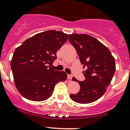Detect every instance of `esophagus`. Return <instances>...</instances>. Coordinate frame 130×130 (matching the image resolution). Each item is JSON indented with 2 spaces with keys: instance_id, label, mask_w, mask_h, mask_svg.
I'll return each mask as SVG.
<instances>
[{
  "instance_id": "esophagus-1",
  "label": "esophagus",
  "mask_w": 130,
  "mask_h": 130,
  "mask_svg": "<svg viewBox=\"0 0 130 130\" xmlns=\"http://www.w3.org/2000/svg\"><path fill=\"white\" fill-rule=\"evenodd\" d=\"M72 75H70V74L68 75V80H71V79H72Z\"/></svg>"
}]
</instances>
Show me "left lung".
I'll use <instances>...</instances> for the list:
<instances>
[{"instance_id":"8db88e82","label":"left lung","mask_w":130,"mask_h":130,"mask_svg":"<svg viewBox=\"0 0 130 130\" xmlns=\"http://www.w3.org/2000/svg\"><path fill=\"white\" fill-rule=\"evenodd\" d=\"M68 37L83 68L86 67L82 72L85 80L72 78L79 84L80 90L76 94H71L70 98L79 104L93 102L104 94L111 81L116 69L115 58L108 48L89 35L74 33Z\"/></svg>"}]
</instances>
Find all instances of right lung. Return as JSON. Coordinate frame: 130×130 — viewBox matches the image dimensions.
<instances>
[{"label":"right lung","mask_w":130,"mask_h":130,"mask_svg":"<svg viewBox=\"0 0 130 130\" xmlns=\"http://www.w3.org/2000/svg\"><path fill=\"white\" fill-rule=\"evenodd\" d=\"M68 40V34L48 30L25 40L15 50L10 62L15 85L23 97L40 102L50 98L55 85L64 81L67 74L48 64L56 59V52Z\"/></svg>","instance_id":"add662e5"}]
</instances>
